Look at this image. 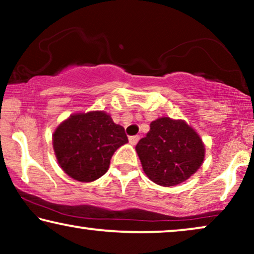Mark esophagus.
I'll return each mask as SVG.
<instances>
[{
	"label": "esophagus",
	"instance_id": "34e87169",
	"mask_svg": "<svg viewBox=\"0 0 254 254\" xmlns=\"http://www.w3.org/2000/svg\"><path fill=\"white\" fill-rule=\"evenodd\" d=\"M138 140H140V136H138V135H135V136H130L129 137V143L135 145L138 142Z\"/></svg>",
	"mask_w": 254,
	"mask_h": 254
}]
</instances>
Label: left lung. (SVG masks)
I'll list each match as a JSON object with an SVG mask.
<instances>
[{"label": "left lung", "mask_w": 254, "mask_h": 254, "mask_svg": "<svg viewBox=\"0 0 254 254\" xmlns=\"http://www.w3.org/2000/svg\"><path fill=\"white\" fill-rule=\"evenodd\" d=\"M142 169L157 185H179L202 165L206 148L202 138L185 120L162 117L135 147Z\"/></svg>", "instance_id": "obj_1"}]
</instances>
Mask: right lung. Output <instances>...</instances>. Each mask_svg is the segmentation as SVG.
<instances>
[{"label": "right lung", "mask_w": 254, "mask_h": 254, "mask_svg": "<svg viewBox=\"0 0 254 254\" xmlns=\"http://www.w3.org/2000/svg\"><path fill=\"white\" fill-rule=\"evenodd\" d=\"M52 138L59 165L82 183L105 175L114 151L128 142L125 128L104 111L71 114L55 128Z\"/></svg>", "instance_id": "right-lung-1"}]
</instances>
